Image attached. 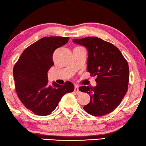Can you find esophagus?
<instances>
[{
	"mask_svg": "<svg viewBox=\"0 0 146 146\" xmlns=\"http://www.w3.org/2000/svg\"><path fill=\"white\" fill-rule=\"evenodd\" d=\"M74 92L76 94H80V91H79V89H78V86H75V87H74Z\"/></svg>",
	"mask_w": 146,
	"mask_h": 146,
	"instance_id": "34e87169",
	"label": "esophagus"
}]
</instances>
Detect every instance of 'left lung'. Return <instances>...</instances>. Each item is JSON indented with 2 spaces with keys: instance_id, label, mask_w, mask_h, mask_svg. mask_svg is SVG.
I'll use <instances>...</instances> for the list:
<instances>
[{
  "instance_id": "1",
  "label": "left lung",
  "mask_w": 146,
  "mask_h": 146,
  "mask_svg": "<svg viewBox=\"0 0 146 146\" xmlns=\"http://www.w3.org/2000/svg\"><path fill=\"white\" fill-rule=\"evenodd\" d=\"M73 41L88 48V71L91 76L96 77V87L79 88L80 92L90 96V102L84 109L95 117L106 115L117 108L127 92L129 82L127 60L113 44L100 38L88 37Z\"/></svg>"
}]
</instances>
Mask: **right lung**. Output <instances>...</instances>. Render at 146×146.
I'll list each match as a JSON object with an SVG mask.
<instances>
[{"instance_id": "1", "label": "right lung", "mask_w": 146, "mask_h": 146, "mask_svg": "<svg viewBox=\"0 0 146 146\" xmlns=\"http://www.w3.org/2000/svg\"><path fill=\"white\" fill-rule=\"evenodd\" d=\"M68 37H45L24 50L14 64L13 74L16 92L27 109L37 115H50L62 97L72 92L74 86L48 82V70L54 65L53 52L68 41Z\"/></svg>"}]
</instances>
